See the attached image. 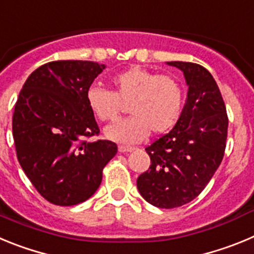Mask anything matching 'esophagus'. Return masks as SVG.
I'll return each instance as SVG.
<instances>
[{
  "label": "esophagus",
  "mask_w": 254,
  "mask_h": 254,
  "mask_svg": "<svg viewBox=\"0 0 254 254\" xmlns=\"http://www.w3.org/2000/svg\"><path fill=\"white\" fill-rule=\"evenodd\" d=\"M133 150H134V147L122 146V145H121V146H118V151L120 152H131V151H133Z\"/></svg>",
  "instance_id": "1"
}]
</instances>
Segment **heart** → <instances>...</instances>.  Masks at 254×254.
<instances>
[{
    "mask_svg": "<svg viewBox=\"0 0 254 254\" xmlns=\"http://www.w3.org/2000/svg\"><path fill=\"white\" fill-rule=\"evenodd\" d=\"M113 91L91 86L86 102L91 113L102 122L118 118L123 104H128L131 114L104 131L114 142L131 145L142 141L149 132L160 134L176 125L183 107V90L176 78L158 75L134 66L112 77Z\"/></svg>",
    "mask_w": 254,
    "mask_h": 254,
    "instance_id": "b5f03b06",
    "label": "heart"
}]
</instances>
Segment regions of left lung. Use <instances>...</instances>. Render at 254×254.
Wrapping results in <instances>:
<instances>
[{
    "instance_id": "1",
    "label": "left lung",
    "mask_w": 254,
    "mask_h": 254,
    "mask_svg": "<svg viewBox=\"0 0 254 254\" xmlns=\"http://www.w3.org/2000/svg\"><path fill=\"white\" fill-rule=\"evenodd\" d=\"M167 64L185 75L187 99L172 131L145 149L151 165L137 178V188L152 206L174 208L196 198L217 170L229 121L219 86L205 67Z\"/></svg>"
}]
</instances>
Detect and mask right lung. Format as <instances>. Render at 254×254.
Segmentation results:
<instances>
[{
    "label": "right lung",
    "mask_w": 254,
    "mask_h": 254,
    "mask_svg": "<svg viewBox=\"0 0 254 254\" xmlns=\"http://www.w3.org/2000/svg\"><path fill=\"white\" fill-rule=\"evenodd\" d=\"M105 64L55 61L26 78L12 116L17 160L37 190L58 206L90 198L103 168L117 154L112 141L87 142L99 133L86 93Z\"/></svg>",
    "instance_id": "right-lung-1"
}]
</instances>
